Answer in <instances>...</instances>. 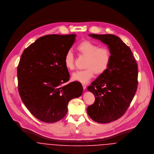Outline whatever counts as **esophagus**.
I'll return each instance as SVG.
<instances>
[{
    "label": "esophagus",
    "mask_w": 154,
    "mask_h": 154,
    "mask_svg": "<svg viewBox=\"0 0 154 154\" xmlns=\"http://www.w3.org/2000/svg\"><path fill=\"white\" fill-rule=\"evenodd\" d=\"M82 86H83V88H84V89H85L86 88H87V85H86L85 84H82Z\"/></svg>",
    "instance_id": "obj_1"
}]
</instances>
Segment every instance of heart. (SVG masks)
Returning a JSON list of instances; mask_svg holds the SVG:
<instances>
[{
	"mask_svg": "<svg viewBox=\"0 0 154 154\" xmlns=\"http://www.w3.org/2000/svg\"><path fill=\"white\" fill-rule=\"evenodd\" d=\"M76 49L80 54L87 57L85 64L87 69L73 73V80L86 84L93 77L94 72L97 75H101L109 68L111 53L107 47H99L97 44L90 41H84L77 46ZM64 65L67 70L74 69L73 54L70 51H68L65 54Z\"/></svg>",
	"mask_w": 154,
	"mask_h": 154,
	"instance_id": "b5f03b06",
	"label": "heart"
}]
</instances>
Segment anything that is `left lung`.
Segmentation results:
<instances>
[{"label": "left lung", "mask_w": 154, "mask_h": 154, "mask_svg": "<svg viewBox=\"0 0 154 154\" xmlns=\"http://www.w3.org/2000/svg\"><path fill=\"white\" fill-rule=\"evenodd\" d=\"M107 44L111 53L107 70L87 89L95 97L87 108L91 119L108 123L120 118L128 110L137 90V65L129 47L112 34H89Z\"/></svg>", "instance_id": "1"}]
</instances>
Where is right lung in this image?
I'll list each match as a JSON object with an SVG mask.
<instances>
[{
	"label": "right lung",
	"instance_id": "add662e5",
	"mask_svg": "<svg viewBox=\"0 0 154 154\" xmlns=\"http://www.w3.org/2000/svg\"><path fill=\"white\" fill-rule=\"evenodd\" d=\"M75 37L74 34L44 35L22 53L17 68L19 94L27 109L43 122L63 119L69 101L82 94L79 82L66 83L70 75L64 58Z\"/></svg>",
	"mask_w": 154,
	"mask_h": 154
}]
</instances>
